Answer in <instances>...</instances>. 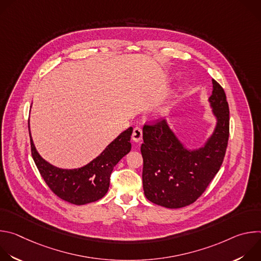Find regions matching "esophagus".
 <instances>
[{"label": "esophagus", "instance_id": "obj_1", "mask_svg": "<svg viewBox=\"0 0 261 261\" xmlns=\"http://www.w3.org/2000/svg\"><path fill=\"white\" fill-rule=\"evenodd\" d=\"M142 139V130L139 127H135L132 133V140L135 142H139Z\"/></svg>", "mask_w": 261, "mask_h": 261}]
</instances>
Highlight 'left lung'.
<instances>
[{
	"mask_svg": "<svg viewBox=\"0 0 261 261\" xmlns=\"http://www.w3.org/2000/svg\"><path fill=\"white\" fill-rule=\"evenodd\" d=\"M208 98L216 125L202 145L189 148L167 121L143 127L142 184L145 197L167 208L193 203L206 189L224 159L229 137V108L224 90L212 80Z\"/></svg>",
	"mask_w": 261,
	"mask_h": 261,
	"instance_id": "obj_1",
	"label": "left lung"
}]
</instances>
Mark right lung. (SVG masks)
I'll list each match as a JSON object with an SVG mask.
<instances>
[{"instance_id": "add662e5", "label": "right lung", "mask_w": 261, "mask_h": 261, "mask_svg": "<svg viewBox=\"0 0 261 261\" xmlns=\"http://www.w3.org/2000/svg\"><path fill=\"white\" fill-rule=\"evenodd\" d=\"M132 131L133 128L129 127L111 141L98 157L73 169L60 168L44 160L36 150L30 132L32 156L43 179L57 196L72 204H87L101 199L107 193L111 171L131 151Z\"/></svg>"}]
</instances>
